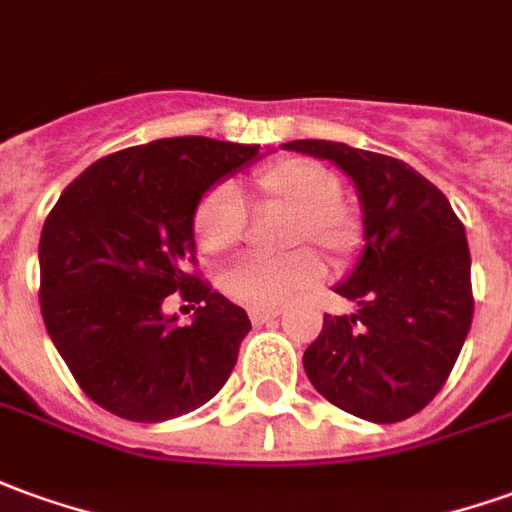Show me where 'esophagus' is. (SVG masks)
I'll return each instance as SVG.
<instances>
[{
	"label": "esophagus",
	"instance_id": "34e87169",
	"mask_svg": "<svg viewBox=\"0 0 512 512\" xmlns=\"http://www.w3.org/2000/svg\"><path fill=\"white\" fill-rule=\"evenodd\" d=\"M278 315H281V309H250V320H253V326L270 323V320H276Z\"/></svg>",
	"mask_w": 512,
	"mask_h": 512
}]
</instances>
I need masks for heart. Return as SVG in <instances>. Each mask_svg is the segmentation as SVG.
<instances>
[{
    "instance_id": "heart-1",
    "label": "heart",
    "mask_w": 512,
    "mask_h": 512,
    "mask_svg": "<svg viewBox=\"0 0 512 512\" xmlns=\"http://www.w3.org/2000/svg\"><path fill=\"white\" fill-rule=\"evenodd\" d=\"M253 195L264 206L290 211L287 245L315 242L334 262L348 259L362 242V220L354 206L340 200L337 175L309 158H278L253 175ZM245 203L231 186H214L197 203L192 217L197 248L209 256L234 250L245 234ZM323 276L315 250L295 248L276 259H239L220 276L228 301L250 309H273L292 292L312 287Z\"/></svg>"
}]
</instances>
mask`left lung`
Wrapping results in <instances>:
<instances>
[{
	"instance_id": "obj_1",
	"label": "left lung",
	"mask_w": 512,
	"mask_h": 512,
	"mask_svg": "<svg viewBox=\"0 0 512 512\" xmlns=\"http://www.w3.org/2000/svg\"><path fill=\"white\" fill-rule=\"evenodd\" d=\"M284 150L329 158L357 186L365 250L334 292L359 306L326 315L303 354L309 382L334 407L396 424L438 396L471 317V253L446 195L404 161L343 142L298 139Z\"/></svg>"
}]
</instances>
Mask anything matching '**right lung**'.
I'll return each instance as SVG.
<instances>
[{"label":"right lung","instance_id":"add662e5","mask_svg":"<svg viewBox=\"0 0 512 512\" xmlns=\"http://www.w3.org/2000/svg\"><path fill=\"white\" fill-rule=\"evenodd\" d=\"M256 158L259 144L158 139L100 158L49 211L41 315L102 410L158 424L203 407L228 382L250 320L189 270L192 217L214 183ZM172 291L196 309L189 327L163 315Z\"/></svg>","mask_w":512,"mask_h":512}]
</instances>
